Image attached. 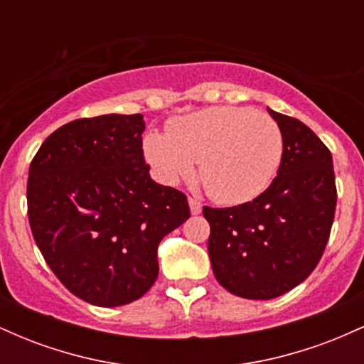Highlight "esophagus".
Wrapping results in <instances>:
<instances>
[{"label": "esophagus", "mask_w": 364, "mask_h": 364, "mask_svg": "<svg viewBox=\"0 0 364 364\" xmlns=\"http://www.w3.org/2000/svg\"><path fill=\"white\" fill-rule=\"evenodd\" d=\"M188 203H190V210H191V214H193V215H198L200 212H202V203H200V200H196V198H193V196H190V198H188Z\"/></svg>", "instance_id": "34e87169"}]
</instances>
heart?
Masks as SVG:
<instances>
[{
	"mask_svg": "<svg viewBox=\"0 0 364 364\" xmlns=\"http://www.w3.org/2000/svg\"><path fill=\"white\" fill-rule=\"evenodd\" d=\"M279 124L250 107L215 106L174 121L168 135L145 139V156L166 181L191 176L200 162V179L223 203L253 200L272 183L282 161Z\"/></svg>",
	"mask_w": 364,
	"mask_h": 364,
	"instance_id": "b5f03b06",
	"label": "heart"
}]
</instances>
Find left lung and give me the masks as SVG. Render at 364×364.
<instances>
[{
    "label": "left lung",
    "mask_w": 364,
    "mask_h": 364,
    "mask_svg": "<svg viewBox=\"0 0 364 364\" xmlns=\"http://www.w3.org/2000/svg\"><path fill=\"white\" fill-rule=\"evenodd\" d=\"M282 132L277 176L252 202L203 207L208 255L224 289L246 299L291 291L318 265L337 205L332 154L306 124L269 109Z\"/></svg>",
    "instance_id": "left-lung-1"
}]
</instances>
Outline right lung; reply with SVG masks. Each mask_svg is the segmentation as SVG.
<instances>
[{
	"mask_svg": "<svg viewBox=\"0 0 364 364\" xmlns=\"http://www.w3.org/2000/svg\"><path fill=\"white\" fill-rule=\"evenodd\" d=\"M141 114L63 124L32 159V236L63 286L95 306L141 298L159 274L157 246L190 217L186 195L150 179Z\"/></svg>",
	"mask_w": 364,
	"mask_h": 364,
	"instance_id": "obj_1",
	"label": "right lung"
}]
</instances>
